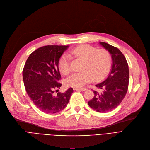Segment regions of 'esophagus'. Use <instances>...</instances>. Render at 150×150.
I'll list each match as a JSON object with an SVG mask.
<instances>
[{
    "instance_id": "34e87169",
    "label": "esophagus",
    "mask_w": 150,
    "mask_h": 150,
    "mask_svg": "<svg viewBox=\"0 0 150 150\" xmlns=\"http://www.w3.org/2000/svg\"><path fill=\"white\" fill-rule=\"evenodd\" d=\"M73 89H74V90H76V91H85L86 90V88H85V87H82V88H73Z\"/></svg>"
}]
</instances>
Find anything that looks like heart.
I'll return each instance as SVG.
<instances>
[{
  "mask_svg": "<svg viewBox=\"0 0 150 150\" xmlns=\"http://www.w3.org/2000/svg\"><path fill=\"white\" fill-rule=\"evenodd\" d=\"M69 54L83 60L81 66L82 71L68 77L65 80L67 86L80 88L90 82L93 77L96 81L101 80L110 71L112 59L107 50H97L94 47L83 44L72 50ZM58 68L64 74H68L70 72V56L68 54L61 56L58 62Z\"/></svg>",
  "mask_w": 150,
  "mask_h": 150,
  "instance_id": "obj_1",
  "label": "heart"
}]
</instances>
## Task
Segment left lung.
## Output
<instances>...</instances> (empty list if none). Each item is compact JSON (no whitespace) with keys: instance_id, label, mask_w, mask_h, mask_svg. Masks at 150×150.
<instances>
[{"instance_id":"left-lung-1","label":"left lung","mask_w":150,"mask_h":150,"mask_svg":"<svg viewBox=\"0 0 150 150\" xmlns=\"http://www.w3.org/2000/svg\"><path fill=\"white\" fill-rule=\"evenodd\" d=\"M99 43L111 55L112 65L111 72L105 80L96 86L100 93L94 91V98L88 102L97 112H107L115 109L124 99L129 83V68L126 58L116 47L100 42Z\"/></svg>"}]
</instances>
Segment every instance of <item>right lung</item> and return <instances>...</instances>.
Instances as JSON below:
<instances>
[{
    "instance_id": "obj_1",
    "label": "right lung",
    "mask_w": 150,
    "mask_h": 150,
    "mask_svg": "<svg viewBox=\"0 0 150 150\" xmlns=\"http://www.w3.org/2000/svg\"><path fill=\"white\" fill-rule=\"evenodd\" d=\"M68 46L47 45L33 51L23 69L25 90L33 103L45 113H56L65 108L73 92L69 88L58 92L62 84L58 62ZM57 93L56 94L55 92Z\"/></svg>"
}]
</instances>
